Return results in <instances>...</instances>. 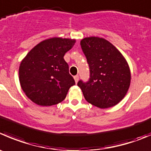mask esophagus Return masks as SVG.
<instances>
[{
  "label": "esophagus",
  "mask_w": 151,
  "mask_h": 151,
  "mask_svg": "<svg viewBox=\"0 0 151 151\" xmlns=\"http://www.w3.org/2000/svg\"><path fill=\"white\" fill-rule=\"evenodd\" d=\"M74 80H75V83H77V82H78V80H79V76H78V75L74 76Z\"/></svg>",
  "instance_id": "34e87169"
}]
</instances>
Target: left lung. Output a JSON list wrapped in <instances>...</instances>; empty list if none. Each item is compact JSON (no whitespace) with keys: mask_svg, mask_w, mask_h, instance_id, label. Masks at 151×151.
Masks as SVG:
<instances>
[{"mask_svg":"<svg viewBox=\"0 0 151 151\" xmlns=\"http://www.w3.org/2000/svg\"><path fill=\"white\" fill-rule=\"evenodd\" d=\"M80 45L90 68L88 81L77 83L85 99L99 108L114 106L129 89L131 74L128 62L112 43L102 37H85Z\"/></svg>","mask_w":151,"mask_h":151,"instance_id":"1","label":"left lung"}]
</instances>
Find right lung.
<instances>
[{
  "instance_id": "add662e5",
  "label": "right lung",
  "mask_w": 151,
  "mask_h": 151,
  "mask_svg": "<svg viewBox=\"0 0 151 151\" xmlns=\"http://www.w3.org/2000/svg\"><path fill=\"white\" fill-rule=\"evenodd\" d=\"M74 39L52 37L29 51L19 67V80L28 98L41 106L64 100L75 85L63 57L74 46Z\"/></svg>"
}]
</instances>
